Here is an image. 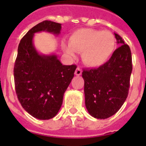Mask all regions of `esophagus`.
Wrapping results in <instances>:
<instances>
[{
    "instance_id": "esophagus-1",
    "label": "esophagus",
    "mask_w": 146,
    "mask_h": 146,
    "mask_svg": "<svg viewBox=\"0 0 146 146\" xmlns=\"http://www.w3.org/2000/svg\"><path fill=\"white\" fill-rule=\"evenodd\" d=\"M75 74L76 76H80L82 74V70H81V69H80V67H77V68H76V70L75 71Z\"/></svg>"
}]
</instances>
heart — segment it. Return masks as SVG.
I'll use <instances>...</instances> for the list:
<instances>
[{
    "instance_id": "b5f03b06",
    "label": "heart",
    "mask_w": 146,
    "mask_h": 146,
    "mask_svg": "<svg viewBox=\"0 0 146 146\" xmlns=\"http://www.w3.org/2000/svg\"><path fill=\"white\" fill-rule=\"evenodd\" d=\"M62 48L68 55L75 57L81 52L86 66L98 67L106 63L115 48V38L111 32L94 29H80L73 32L68 42H62Z\"/></svg>"
}]
</instances>
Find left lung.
Instances as JSON below:
<instances>
[{
	"label": "left lung",
	"mask_w": 146,
	"mask_h": 146,
	"mask_svg": "<svg viewBox=\"0 0 146 146\" xmlns=\"http://www.w3.org/2000/svg\"><path fill=\"white\" fill-rule=\"evenodd\" d=\"M114 35L120 46L111 58L98 68L82 72L86 107L89 114L97 119H106L117 113L129 92L131 50L120 35Z\"/></svg>",
	"instance_id": "8db88e82"
}]
</instances>
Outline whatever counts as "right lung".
Here are the masks:
<instances>
[{"label":"right lung","instance_id":"obj_1","mask_svg":"<svg viewBox=\"0 0 146 146\" xmlns=\"http://www.w3.org/2000/svg\"><path fill=\"white\" fill-rule=\"evenodd\" d=\"M60 30V23L44 20L31 29L18 46L13 69L16 93L25 111L39 120L57 115L76 66L63 65L54 54H39L33 37L40 32L58 35Z\"/></svg>","mask_w":146,"mask_h":146}]
</instances>
